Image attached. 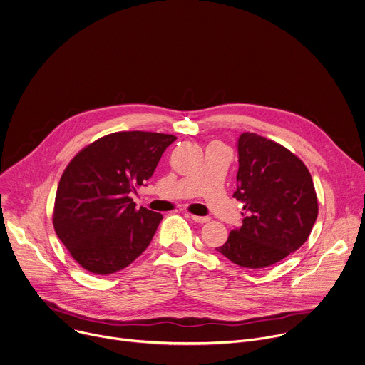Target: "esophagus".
<instances>
[{
  "mask_svg": "<svg viewBox=\"0 0 365 365\" xmlns=\"http://www.w3.org/2000/svg\"><path fill=\"white\" fill-rule=\"evenodd\" d=\"M190 217H192V220H195L196 223H200V225H203V223H207V222L210 220L207 216H195V215H192Z\"/></svg>",
  "mask_w": 365,
  "mask_h": 365,
  "instance_id": "34e87169",
  "label": "esophagus"
}]
</instances>
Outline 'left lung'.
I'll list each match as a JSON object with an SVG mask.
<instances>
[{
  "label": "left lung",
  "mask_w": 365,
  "mask_h": 365,
  "mask_svg": "<svg viewBox=\"0 0 365 365\" xmlns=\"http://www.w3.org/2000/svg\"><path fill=\"white\" fill-rule=\"evenodd\" d=\"M237 155L233 197L243 202V225L216 250L246 269L269 267L309 239L319 215L314 183L294 153L257 133L239 136Z\"/></svg>",
  "instance_id": "1"
}]
</instances>
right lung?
Listing matches in <instances>:
<instances>
[{
    "mask_svg": "<svg viewBox=\"0 0 365 365\" xmlns=\"http://www.w3.org/2000/svg\"><path fill=\"white\" fill-rule=\"evenodd\" d=\"M173 135L116 132L82 149L63 170L53 229L73 260L93 274L128 267L149 246L163 219L136 209L130 193L152 178Z\"/></svg>",
    "mask_w": 365,
    "mask_h": 365,
    "instance_id": "obj_1",
    "label": "right lung"
}]
</instances>
